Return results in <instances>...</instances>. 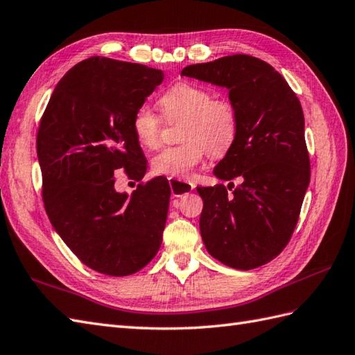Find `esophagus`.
<instances>
[{"mask_svg": "<svg viewBox=\"0 0 355 355\" xmlns=\"http://www.w3.org/2000/svg\"><path fill=\"white\" fill-rule=\"evenodd\" d=\"M169 186H171L172 196H175V198H181L183 195H187L195 189V186L187 183V181H180L175 178H169Z\"/></svg>", "mask_w": 355, "mask_h": 355, "instance_id": "34e87169", "label": "esophagus"}]
</instances>
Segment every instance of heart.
<instances>
[{"mask_svg":"<svg viewBox=\"0 0 355 355\" xmlns=\"http://www.w3.org/2000/svg\"><path fill=\"white\" fill-rule=\"evenodd\" d=\"M168 118H183L181 139L174 147L162 148L153 157V169L160 175L187 180L207 151L214 157L228 153L237 139L240 116L230 98L214 97L213 91L193 83H177L159 98ZM135 138L145 148H156L162 133V118L147 105L132 116Z\"/></svg>","mask_w":355,"mask_h":355,"instance_id":"obj_1","label":"heart"}]
</instances>
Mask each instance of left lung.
<instances>
[{
  "instance_id": "obj_1",
  "label": "left lung",
  "mask_w": 355,
  "mask_h": 355,
  "mask_svg": "<svg viewBox=\"0 0 355 355\" xmlns=\"http://www.w3.org/2000/svg\"><path fill=\"white\" fill-rule=\"evenodd\" d=\"M181 76L228 88L240 116L237 139L214 175L240 177L241 184L232 193V183L198 187L205 249L237 270L264 266L286 248L311 181L300 100L268 62L243 53L187 66Z\"/></svg>"
}]
</instances>
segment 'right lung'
I'll return each mask as SVG.
<instances>
[{"label": "right lung", "mask_w": 355, "mask_h": 355, "mask_svg": "<svg viewBox=\"0 0 355 355\" xmlns=\"http://www.w3.org/2000/svg\"><path fill=\"white\" fill-rule=\"evenodd\" d=\"M162 80V70L91 57L61 78L40 120L44 210L69 249L102 275H133L160 249L168 180L156 177L127 195L115 190L114 174L144 178L147 160L132 116Z\"/></svg>", "instance_id": "right-lung-1"}]
</instances>
